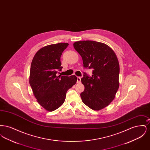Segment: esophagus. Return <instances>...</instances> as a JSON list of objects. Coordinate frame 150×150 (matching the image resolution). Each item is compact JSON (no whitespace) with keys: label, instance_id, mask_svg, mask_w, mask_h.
Here are the masks:
<instances>
[{"label":"esophagus","instance_id":"1","mask_svg":"<svg viewBox=\"0 0 150 150\" xmlns=\"http://www.w3.org/2000/svg\"><path fill=\"white\" fill-rule=\"evenodd\" d=\"M77 82H78V83H80L81 82V78L80 77L77 78Z\"/></svg>","mask_w":150,"mask_h":150}]
</instances>
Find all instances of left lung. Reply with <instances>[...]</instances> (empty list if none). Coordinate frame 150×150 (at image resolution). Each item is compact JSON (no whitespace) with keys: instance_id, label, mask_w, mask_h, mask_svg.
<instances>
[{"instance_id":"obj_1","label":"left lung","mask_w":150,"mask_h":150,"mask_svg":"<svg viewBox=\"0 0 150 150\" xmlns=\"http://www.w3.org/2000/svg\"><path fill=\"white\" fill-rule=\"evenodd\" d=\"M83 59L84 67L93 69V75L84 73L81 79L84 91L80 94L83 102L93 110L108 106L119 87V63L114 51L107 44L92 40L74 43Z\"/></svg>"}]
</instances>
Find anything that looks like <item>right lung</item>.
I'll return each mask as SVG.
<instances>
[{
	"instance_id": "1",
	"label": "right lung",
	"mask_w": 150,
	"mask_h": 150,
	"mask_svg": "<svg viewBox=\"0 0 150 150\" xmlns=\"http://www.w3.org/2000/svg\"><path fill=\"white\" fill-rule=\"evenodd\" d=\"M68 45L61 43L44 47L36 53L31 64L30 85L38 103L48 111L64 103L67 91L77 81L75 75H56L62 69L60 58Z\"/></svg>"
}]
</instances>
